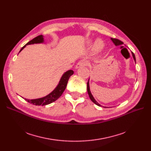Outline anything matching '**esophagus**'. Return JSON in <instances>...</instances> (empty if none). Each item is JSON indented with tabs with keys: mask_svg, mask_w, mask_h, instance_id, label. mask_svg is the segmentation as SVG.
<instances>
[{
	"mask_svg": "<svg viewBox=\"0 0 151 151\" xmlns=\"http://www.w3.org/2000/svg\"><path fill=\"white\" fill-rule=\"evenodd\" d=\"M88 65V62H87L85 60H81V61L78 62L77 63V64L76 65V68H80L81 67L86 66V65Z\"/></svg>",
	"mask_w": 151,
	"mask_h": 151,
	"instance_id": "esophagus-1",
	"label": "esophagus"
}]
</instances>
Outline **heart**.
<instances>
[{
  "label": "heart",
  "mask_w": 151,
  "mask_h": 151,
  "mask_svg": "<svg viewBox=\"0 0 151 151\" xmlns=\"http://www.w3.org/2000/svg\"><path fill=\"white\" fill-rule=\"evenodd\" d=\"M88 43H89V45H92L93 42H92V41L90 40L88 42ZM103 47H104V43H103V42L101 40H97L93 45L94 50L96 51H100L103 48Z\"/></svg>",
  "instance_id": "1"
}]
</instances>
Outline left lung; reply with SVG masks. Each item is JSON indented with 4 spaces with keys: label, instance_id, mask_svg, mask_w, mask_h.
<instances>
[{
    "label": "left lung",
    "instance_id": "obj_1",
    "mask_svg": "<svg viewBox=\"0 0 151 151\" xmlns=\"http://www.w3.org/2000/svg\"><path fill=\"white\" fill-rule=\"evenodd\" d=\"M111 40L113 41V42L114 43V44L116 46L121 45H122V44H123V42H121V40H118V39L111 38ZM132 56H133V59H134V62H136L135 55H134V54H133V52H132ZM89 80H88V83H87V90H88V92L89 96V97H90L91 100H92V102H93V103H94L95 104H96L97 105H98V106H102L101 105H100V104H99V103H98L96 100H95V99L93 98V96L92 95V93H91V91H90V87H89ZM104 108H106V107H105V106H104Z\"/></svg>",
    "mask_w": 151,
    "mask_h": 151
}]
</instances>
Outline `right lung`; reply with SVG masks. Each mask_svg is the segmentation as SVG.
<instances>
[{
	"label": "right lung",
	"mask_w": 151,
	"mask_h": 151,
	"mask_svg": "<svg viewBox=\"0 0 151 151\" xmlns=\"http://www.w3.org/2000/svg\"><path fill=\"white\" fill-rule=\"evenodd\" d=\"M43 42H44L43 36L42 35H38V36L36 37L35 38H33L32 40H30L26 45L24 46L21 49V50L19 51V52L24 48V47L26 46V45L35 44V43H42ZM73 73H74V71L73 70H70L63 73V75L62 76L60 80V81L56 88H55L54 89V90L53 91H52L50 93L47 95L46 96L42 97V98H40V99H32V100H29V99H25V100H26L27 101L30 103V104H32L37 105H37L38 106H40V105L43 106V105H46L51 104V103L58 100L62 96V93L63 92V91H65V89L66 88L67 83H68V81L69 80L70 77L73 74Z\"/></svg>",
	"instance_id": "1"
}]
</instances>
